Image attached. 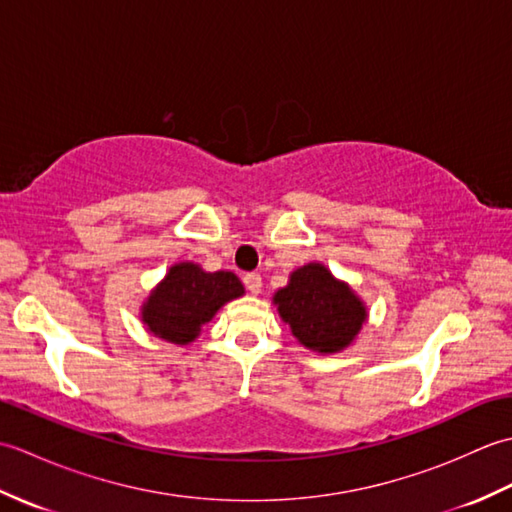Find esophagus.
<instances>
[{
    "mask_svg": "<svg viewBox=\"0 0 512 512\" xmlns=\"http://www.w3.org/2000/svg\"><path fill=\"white\" fill-rule=\"evenodd\" d=\"M244 286L253 292V295H259V292H262V275L259 273L244 275Z\"/></svg>",
    "mask_w": 512,
    "mask_h": 512,
    "instance_id": "esophagus-1",
    "label": "esophagus"
}]
</instances>
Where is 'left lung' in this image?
<instances>
[{"label":"left lung","instance_id":"obj_1","mask_svg":"<svg viewBox=\"0 0 512 512\" xmlns=\"http://www.w3.org/2000/svg\"><path fill=\"white\" fill-rule=\"evenodd\" d=\"M275 303L292 334L321 354L339 352L350 345L367 317L363 301L321 264L295 270L290 284L275 295Z\"/></svg>","mask_w":512,"mask_h":512}]
</instances>
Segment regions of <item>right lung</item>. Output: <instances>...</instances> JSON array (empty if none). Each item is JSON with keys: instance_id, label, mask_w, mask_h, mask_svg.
Segmentation results:
<instances>
[{"instance_id": "obj_1", "label": "right lung", "mask_w": 512, "mask_h": 512, "mask_svg": "<svg viewBox=\"0 0 512 512\" xmlns=\"http://www.w3.org/2000/svg\"><path fill=\"white\" fill-rule=\"evenodd\" d=\"M242 295V281L233 273H204L195 264H178L169 270L158 290L151 292L143 308V321L160 339L187 345L226 301Z\"/></svg>"}]
</instances>
